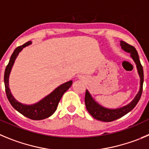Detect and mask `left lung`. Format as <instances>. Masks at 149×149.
Masks as SVG:
<instances>
[{"mask_svg": "<svg viewBox=\"0 0 149 149\" xmlns=\"http://www.w3.org/2000/svg\"><path fill=\"white\" fill-rule=\"evenodd\" d=\"M120 46L122 49L125 51L126 52L130 53L131 54V57L132 58L134 62H135L136 66H137V71L138 74L140 76V90H139L138 93L136 95L135 98H134L131 103H129L126 106L123 107L121 108H118V109H111L105 108L104 107L101 106L99 104L96 102L95 100L93 98L88 90H86L85 93V98H84V102H85L86 108L89 113L96 120H101L104 122H111L113 120H117V119L120 118L123 115L127 114L131 110H132L134 108V107L137 105L141 97L142 93H143V69L141 63L139 59V56L136 51L135 48L131 45H129L126 42L120 41Z\"/></svg>", "mask_w": 149, "mask_h": 149, "instance_id": "left-lung-1", "label": "left lung"}]
</instances>
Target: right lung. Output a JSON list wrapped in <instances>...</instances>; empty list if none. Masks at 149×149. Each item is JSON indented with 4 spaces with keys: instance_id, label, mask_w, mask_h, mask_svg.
Returning <instances> with one entry per match:
<instances>
[{
    "instance_id": "1",
    "label": "right lung",
    "mask_w": 149,
    "mask_h": 149,
    "mask_svg": "<svg viewBox=\"0 0 149 149\" xmlns=\"http://www.w3.org/2000/svg\"><path fill=\"white\" fill-rule=\"evenodd\" d=\"M31 43V42L29 41L23 44V45H20V46L15 48L13 54L11 56L9 64L6 68L5 73H4V84H5V90L6 96H7V98L10 104H12V106L17 112L21 113L22 115L26 116L28 118L38 120L47 118L54 113V112L57 108L61 98L65 92L70 88L73 81H69L68 82L61 84L57 88H56L51 94L48 95L45 98H42L41 101L34 104L26 105V104L18 102L12 95L10 89L9 87V74H10L11 70H12L15 59L17 58L19 53L23 50V48H25L27 45H29Z\"/></svg>"
}]
</instances>
